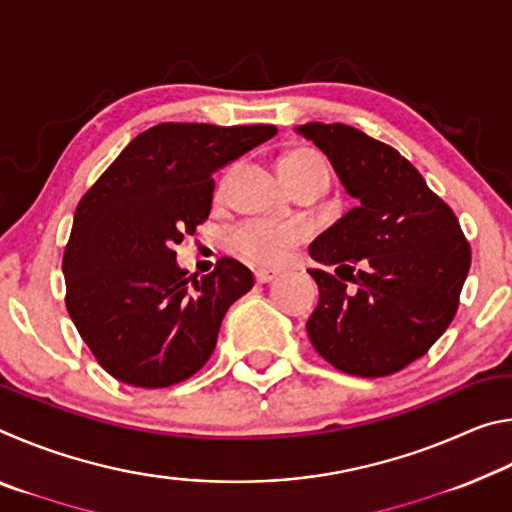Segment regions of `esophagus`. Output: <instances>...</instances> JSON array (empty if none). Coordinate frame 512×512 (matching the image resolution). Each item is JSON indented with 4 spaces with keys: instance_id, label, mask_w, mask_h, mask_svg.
I'll return each mask as SVG.
<instances>
[{
    "instance_id": "1",
    "label": "esophagus",
    "mask_w": 512,
    "mask_h": 512,
    "mask_svg": "<svg viewBox=\"0 0 512 512\" xmlns=\"http://www.w3.org/2000/svg\"><path fill=\"white\" fill-rule=\"evenodd\" d=\"M277 277V271H271V268H259V271H255V280L259 284H266V282H273Z\"/></svg>"
}]
</instances>
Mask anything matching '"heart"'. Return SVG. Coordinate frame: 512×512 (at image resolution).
I'll list each match as a JSON object with an SVG mask.
<instances>
[{
	"label": "heart",
	"mask_w": 512,
	"mask_h": 512,
	"mask_svg": "<svg viewBox=\"0 0 512 512\" xmlns=\"http://www.w3.org/2000/svg\"><path fill=\"white\" fill-rule=\"evenodd\" d=\"M280 171L296 192L307 183L327 185V164L316 151L293 149L280 160ZM305 237V228L291 221L253 219L230 232V246L250 264L277 266L287 259L289 250Z\"/></svg>",
	"instance_id": "b5f03b06"
}]
</instances>
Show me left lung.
<instances>
[{"instance_id": "obj_1", "label": "left lung", "mask_w": 512, "mask_h": 512, "mask_svg": "<svg viewBox=\"0 0 512 512\" xmlns=\"http://www.w3.org/2000/svg\"><path fill=\"white\" fill-rule=\"evenodd\" d=\"M357 207L314 239L318 305L309 341L354 377H386L420 359L458 309L472 253L456 214L393 146L345 124L298 126ZM352 281L354 288L347 284Z\"/></svg>"}]
</instances>
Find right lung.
<instances>
[{"mask_svg": "<svg viewBox=\"0 0 512 512\" xmlns=\"http://www.w3.org/2000/svg\"><path fill=\"white\" fill-rule=\"evenodd\" d=\"M275 133L268 124H158L81 198L63 255L65 305L115 379L167 388L210 359L225 311L253 289V273L221 257L212 273L187 275L173 246L210 216L214 171Z\"/></svg>", "mask_w": 512, "mask_h": 512, "instance_id": "obj_1", "label": "right lung"}]
</instances>
